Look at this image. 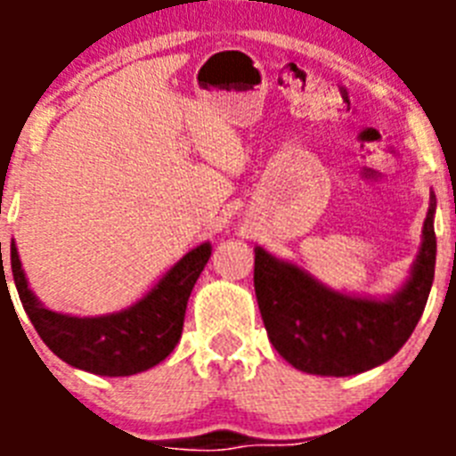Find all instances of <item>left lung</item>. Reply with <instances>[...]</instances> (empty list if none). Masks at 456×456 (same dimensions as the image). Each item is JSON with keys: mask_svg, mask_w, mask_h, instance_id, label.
Returning a JSON list of instances; mask_svg holds the SVG:
<instances>
[{"mask_svg": "<svg viewBox=\"0 0 456 456\" xmlns=\"http://www.w3.org/2000/svg\"><path fill=\"white\" fill-rule=\"evenodd\" d=\"M436 196L422 224L418 256L404 283L386 297L329 288L292 260L256 247L257 305L273 349L292 368L320 377H352L384 365L416 329L436 267Z\"/></svg>", "mask_w": 456, "mask_h": 456, "instance_id": "left-lung-1", "label": "left lung"}]
</instances>
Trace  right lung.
Masks as SVG:
<instances>
[{
	"mask_svg": "<svg viewBox=\"0 0 456 456\" xmlns=\"http://www.w3.org/2000/svg\"><path fill=\"white\" fill-rule=\"evenodd\" d=\"M209 256L212 244L203 241L168 267L134 304L116 313L93 317L47 308L29 288L15 241H11V272L24 313L56 356L72 368L100 377H130L155 368L175 349L183 336L189 294ZM2 281L6 283L4 267Z\"/></svg>",
	"mask_w": 456,
	"mask_h": 456,
	"instance_id": "obj_1",
	"label": "right lung"
}]
</instances>
